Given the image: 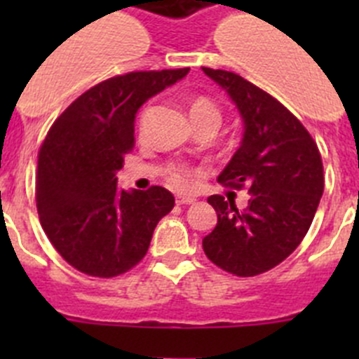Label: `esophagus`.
I'll return each mask as SVG.
<instances>
[{
  "mask_svg": "<svg viewBox=\"0 0 359 359\" xmlns=\"http://www.w3.org/2000/svg\"><path fill=\"white\" fill-rule=\"evenodd\" d=\"M177 205H193V203H196V200L191 196H177Z\"/></svg>",
  "mask_w": 359,
  "mask_h": 359,
  "instance_id": "1",
  "label": "esophagus"
}]
</instances>
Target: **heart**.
Instances as JSON below:
<instances>
[{
  "mask_svg": "<svg viewBox=\"0 0 359 359\" xmlns=\"http://www.w3.org/2000/svg\"><path fill=\"white\" fill-rule=\"evenodd\" d=\"M189 114H191V119H193V123L206 121V119H208V121H213V123H217V125H220V111L217 109V106L212 102V100L205 99V97H200V99H196L191 102ZM168 180H170V184L175 187H186L187 186L186 173L179 168H173L172 172L168 173Z\"/></svg>",
  "mask_w": 359,
  "mask_h": 359,
  "instance_id": "obj_1",
  "label": "heart"
}]
</instances>
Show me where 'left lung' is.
Returning a JSON list of instances; mask_svg holds the SVG:
<instances>
[{
  "instance_id": "obj_1",
  "label": "left lung",
  "mask_w": 359,
  "mask_h": 359,
  "mask_svg": "<svg viewBox=\"0 0 359 359\" xmlns=\"http://www.w3.org/2000/svg\"><path fill=\"white\" fill-rule=\"evenodd\" d=\"M203 72L226 90L243 121L240 147L217 180L250 194L245 210L219 194L208 198L217 226L203 250L220 269L255 276L283 262L309 231L323 194V163L309 132L274 97L234 72Z\"/></svg>"
}]
</instances>
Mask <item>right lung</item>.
Returning <instances> with one entry per match:
<instances>
[{"instance_id":"right-lung-1","label":"right lung","mask_w":359,"mask_h":359,"mask_svg":"<svg viewBox=\"0 0 359 359\" xmlns=\"http://www.w3.org/2000/svg\"><path fill=\"white\" fill-rule=\"evenodd\" d=\"M189 67L106 79L79 95L50 128L38 158L36 206L57 252L81 273L112 278L144 259L173 208L165 187L119 189L116 173L135 144V116Z\"/></svg>"}]
</instances>
